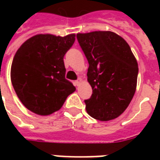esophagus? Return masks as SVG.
<instances>
[{
  "label": "esophagus",
  "instance_id": "obj_1",
  "mask_svg": "<svg viewBox=\"0 0 160 160\" xmlns=\"http://www.w3.org/2000/svg\"><path fill=\"white\" fill-rule=\"evenodd\" d=\"M80 82H81V79H80V78H79V79H78V80H77L76 81L74 82V84H75V86H77V87H78V86H80Z\"/></svg>",
  "mask_w": 160,
  "mask_h": 160
}]
</instances>
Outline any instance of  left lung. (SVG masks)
I'll return each mask as SVG.
<instances>
[{"instance_id": "obj_1", "label": "left lung", "mask_w": 160, "mask_h": 160, "mask_svg": "<svg viewBox=\"0 0 160 160\" xmlns=\"http://www.w3.org/2000/svg\"><path fill=\"white\" fill-rule=\"evenodd\" d=\"M76 37L89 63L87 80L92 94L85 100L87 113L103 122L118 118L130 104L137 85L138 63L130 47L112 32Z\"/></svg>"}]
</instances>
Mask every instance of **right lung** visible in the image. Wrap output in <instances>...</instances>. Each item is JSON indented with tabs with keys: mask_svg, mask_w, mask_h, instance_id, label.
Listing matches in <instances>:
<instances>
[{
	"mask_svg": "<svg viewBox=\"0 0 160 160\" xmlns=\"http://www.w3.org/2000/svg\"><path fill=\"white\" fill-rule=\"evenodd\" d=\"M74 41V34H38L26 40L17 50L11 67V81L19 100L33 113L52 114L75 91L65 78L63 62Z\"/></svg>",
	"mask_w": 160,
	"mask_h": 160,
	"instance_id": "1",
	"label": "right lung"
}]
</instances>
